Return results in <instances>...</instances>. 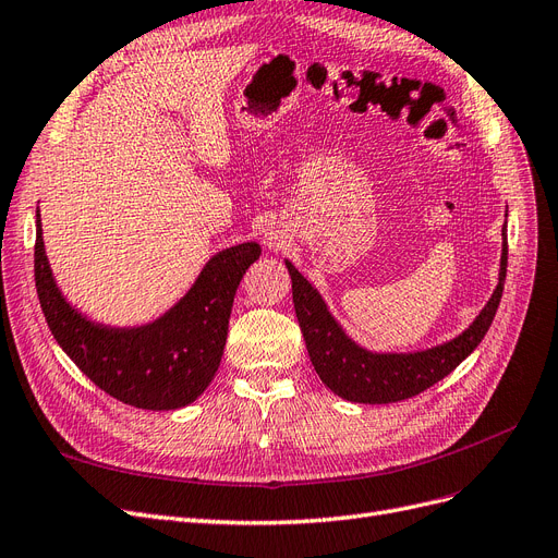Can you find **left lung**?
<instances>
[{
	"instance_id": "8db88e82",
	"label": "left lung",
	"mask_w": 558,
	"mask_h": 558,
	"mask_svg": "<svg viewBox=\"0 0 558 558\" xmlns=\"http://www.w3.org/2000/svg\"><path fill=\"white\" fill-rule=\"evenodd\" d=\"M501 236L504 245L499 282L478 317L452 340L407 354L369 352V349L354 342L331 315V311H328L317 287L303 278L290 259H284L287 271L292 276V299L299 326L319 379L342 400L361 404H388L414 398L448 377L481 344L494 315H497L508 264L506 225Z\"/></svg>"
}]
</instances>
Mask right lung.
<instances>
[{
  "label": "right lung",
  "instance_id": "1",
  "mask_svg": "<svg viewBox=\"0 0 558 558\" xmlns=\"http://www.w3.org/2000/svg\"><path fill=\"white\" fill-rule=\"evenodd\" d=\"M259 255L255 241L225 247L158 319L106 326L82 315L61 294L36 211V292L57 344L100 390L137 409H181L204 393L222 359L236 287Z\"/></svg>",
  "mask_w": 558,
  "mask_h": 558
}]
</instances>
